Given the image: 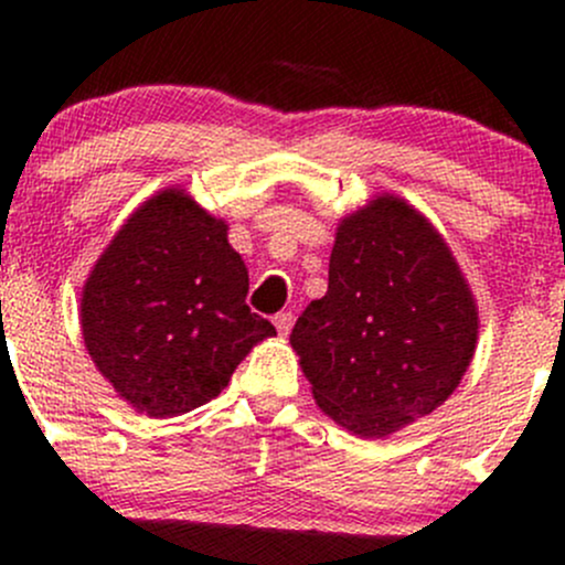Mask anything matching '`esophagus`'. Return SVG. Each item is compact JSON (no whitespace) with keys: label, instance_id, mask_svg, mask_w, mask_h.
<instances>
[{"label":"esophagus","instance_id":"esophagus-1","mask_svg":"<svg viewBox=\"0 0 565 565\" xmlns=\"http://www.w3.org/2000/svg\"><path fill=\"white\" fill-rule=\"evenodd\" d=\"M275 326H277V333H280V337H288L290 329H294V312H277Z\"/></svg>","mask_w":565,"mask_h":565}]
</instances>
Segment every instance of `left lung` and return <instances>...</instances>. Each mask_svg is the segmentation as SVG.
<instances>
[{
    "label": "left lung",
    "mask_w": 565,
    "mask_h": 565,
    "mask_svg": "<svg viewBox=\"0 0 565 565\" xmlns=\"http://www.w3.org/2000/svg\"><path fill=\"white\" fill-rule=\"evenodd\" d=\"M475 294L420 210L382 193L344 215L329 290L309 301L290 348L333 423L382 439L452 396L477 350Z\"/></svg>",
    "instance_id": "1"
}]
</instances>
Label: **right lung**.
Returning <instances> with one entry per match:
<instances>
[{
    "label": "right lung",
    "mask_w": 565,
    "mask_h": 565,
    "mask_svg": "<svg viewBox=\"0 0 565 565\" xmlns=\"http://www.w3.org/2000/svg\"><path fill=\"white\" fill-rule=\"evenodd\" d=\"M247 266L228 223L185 188L153 193L126 217L81 294L90 361L148 417L212 402L275 326L245 305Z\"/></svg>",
    "instance_id": "right-lung-1"
}]
</instances>
